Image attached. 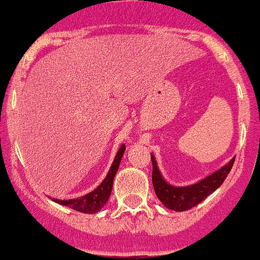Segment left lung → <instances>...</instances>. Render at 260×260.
<instances>
[{
    "label": "left lung",
    "instance_id": "1",
    "mask_svg": "<svg viewBox=\"0 0 260 260\" xmlns=\"http://www.w3.org/2000/svg\"><path fill=\"white\" fill-rule=\"evenodd\" d=\"M236 158V156H235ZM235 158H232L220 170L215 171L211 175L206 176L196 184L186 186H175L163 179L160 171H159L156 160L151 154V162H153V186L155 190L156 197L159 201L170 210L174 211H186L198 203L202 202L207 196L214 193L221 185L231 172Z\"/></svg>",
    "mask_w": 260,
    "mask_h": 260
}]
</instances>
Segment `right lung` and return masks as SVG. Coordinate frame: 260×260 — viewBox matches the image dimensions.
Returning <instances> with one entry per match:
<instances>
[{"label":"right lung","instance_id":"add662e5","mask_svg":"<svg viewBox=\"0 0 260 260\" xmlns=\"http://www.w3.org/2000/svg\"><path fill=\"white\" fill-rule=\"evenodd\" d=\"M124 151L125 145H121V146L119 147L118 153H116L113 165L110 167L109 174L106 175L104 181H102L94 190L85 194L83 197L72 198V200H57V198H51V200L54 201V202L59 203V205L67 206V207H70V209L72 210L84 212V214H94V212L101 211V209L106 205V202L110 198L111 189H113L114 177H115L116 172H118L121 156H123Z\"/></svg>","mask_w":260,"mask_h":260}]
</instances>
